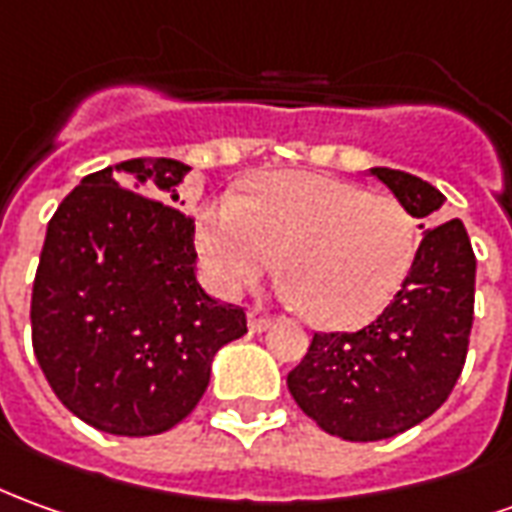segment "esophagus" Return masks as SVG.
Masks as SVG:
<instances>
[{"label":"esophagus","mask_w":512,"mask_h":512,"mask_svg":"<svg viewBox=\"0 0 512 512\" xmlns=\"http://www.w3.org/2000/svg\"><path fill=\"white\" fill-rule=\"evenodd\" d=\"M249 330L252 332H263L268 330V324H271V316H268L263 307H249Z\"/></svg>","instance_id":"esophagus-1"}]
</instances>
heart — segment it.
I'll return each mask as SVG.
<instances>
[{
    "label": "heart",
    "instance_id": "b5f03b06",
    "mask_svg": "<svg viewBox=\"0 0 512 512\" xmlns=\"http://www.w3.org/2000/svg\"><path fill=\"white\" fill-rule=\"evenodd\" d=\"M196 246L210 285L232 296L277 266L282 296L321 327L374 318L402 288L416 257V224L388 194L321 174H274L246 196L196 210Z\"/></svg>",
    "mask_w": 512,
    "mask_h": 512
}]
</instances>
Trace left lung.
Instances as JSON below:
<instances>
[{"mask_svg": "<svg viewBox=\"0 0 512 512\" xmlns=\"http://www.w3.org/2000/svg\"><path fill=\"white\" fill-rule=\"evenodd\" d=\"M424 232L402 288L357 332H313L288 391L305 416L343 441H382L449 399L466 366L477 257L446 196L407 171L371 169Z\"/></svg>", "mask_w": 512, "mask_h": 512, "instance_id": "1", "label": "left lung"}]
</instances>
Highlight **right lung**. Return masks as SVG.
<instances>
[{"label":"right lung","instance_id":"right-lung-1","mask_svg":"<svg viewBox=\"0 0 512 512\" xmlns=\"http://www.w3.org/2000/svg\"><path fill=\"white\" fill-rule=\"evenodd\" d=\"M185 174L171 157L107 166L82 177L46 227L32 349L57 399L110 435L180 424L213 355L246 332L244 307L196 280L194 219L174 207Z\"/></svg>","mask_w":512,"mask_h":512}]
</instances>
